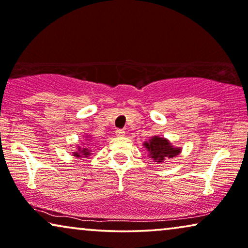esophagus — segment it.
Wrapping results in <instances>:
<instances>
[{"label": "esophagus", "mask_w": 248, "mask_h": 248, "mask_svg": "<svg viewBox=\"0 0 248 248\" xmlns=\"http://www.w3.org/2000/svg\"><path fill=\"white\" fill-rule=\"evenodd\" d=\"M115 134H116L117 137H124L125 132H124V130H121V128H118V130L115 131Z\"/></svg>", "instance_id": "1"}]
</instances>
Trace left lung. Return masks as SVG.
I'll use <instances>...</instances> for the list:
<instances>
[{"label":"left lung","instance_id":"obj_1","mask_svg":"<svg viewBox=\"0 0 248 248\" xmlns=\"http://www.w3.org/2000/svg\"><path fill=\"white\" fill-rule=\"evenodd\" d=\"M144 145L155 162H162L166 158L176 157L181 152V149L171 147V144L164 138L154 137L149 143L145 142Z\"/></svg>","mask_w":248,"mask_h":248}]
</instances>
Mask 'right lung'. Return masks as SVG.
<instances>
[{
    "instance_id": "1",
    "label": "right lung",
    "mask_w": 248,
    "mask_h": 248,
    "mask_svg": "<svg viewBox=\"0 0 248 248\" xmlns=\"http://www.w3.org/2000/svg\"><path fill=\"white\" fill-rule=\"evenodd\" d=\"M90 155V150H88V148H83L81 149L79 148V150H78V152H74V155L76 157H88V155Z\"/></svg>"
}]
</instances>
